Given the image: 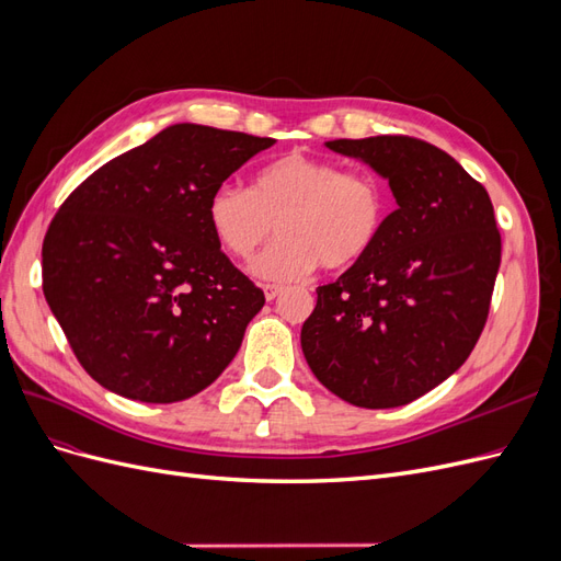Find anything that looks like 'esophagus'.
Wrapping results in <instances>:
<instances>
[{
    "mask_svg": "<svg viewBox=\"0 0 561 561\" xmlns=\"http://www.w3.org/2000/svg\"><path fill=\"white\" fill-rule=\"evenodd\" d=\"M285 293L283 285H264V297L266 301H274L276 297H280Z\"/></svg>",
    "mask_w": 561,
    "mask_h": 561,
    "instance_id": "1",
    "label": "esophagus"
}]
</instances>
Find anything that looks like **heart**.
Returning <instances> with one entry per match:
<instances>
[{"mask_svg": "<svg viewBox=\"0 0 561 561\" xmlns=\"http://www.w3.org/2000/svg\"><path fill=\"white\" fill-rule=\"evenodd\" d=\"M208 227L227 254L250 260L260 278L293 280L320 262L342 271L365 260L386 222V194L367 173H344L336 161L293 151L264 165L250 190L222 184L206 206Z\"/></svg>", "mask_w": 561, "mask_h": 561, "instance_id": "1", "label": "heart"}]
</instances>
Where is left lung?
<instances>
[{
    "label": "left lung",
    "mask_w": 561,
    "mask_h": 561,
    "mask_svg": "<svg viewBox=\"0 0 561 561\" xmlns=\"http://www.w3.org/2000/svg\"><path fill=\"white\" fill-rule=\"evenodd\" d=\"M325 147L388 180L398 208L365 260L318 287L301 351L336 398L388 410L443 383L478 344L501 233L484 186L443 149L407 135Z\"/></svg>",
    "instance_id": "obj_1"
}]
</instances>
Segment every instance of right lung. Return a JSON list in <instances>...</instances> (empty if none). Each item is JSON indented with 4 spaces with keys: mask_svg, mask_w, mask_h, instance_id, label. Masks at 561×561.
Returning a JSON list of instances; mask_svg holds the SVG:
<instances>
[{
    "mask_svg": "<svg viewBox=\"0 0 561 561\" xmlns=\"http://www.w3.org/2000/svg\"><path fill=\"white\" fill-rule=\"evenodd\" d=\"M274 142L173 124L62 203L42 248L44 297L100 386L128 400L180 402L233 360L264 293L219 250L206 206Z\"/></svg>",
    "mask_w": 561,
    "mask_h": 561,
    "instance_id": "right-lung-1",
    "label": "right lung"
}]
</instances>
